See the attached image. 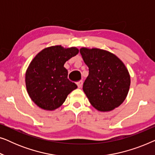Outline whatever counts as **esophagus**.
<instances>
[{
	"instance_id": "34e87169",
	"label": "esophagus",
	"mask_w": 155,
	"mask_h": 155,
	"mask_svg": "<svg viewBox=\"0 0 155 155\" xmlns=\"http://www.w3.org/2000/svg\"><path fill=\"white\" fill-rule=\"evenodd\" d=\"M82 83H83V82H82V80H80V81L78 82H77V85H78V87H79V88L81 87L82 85Z\"/></svg>"
}]
</instances>
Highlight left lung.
Returning <instances> with one entry per match:
<instances>
[{"label":"left lung","mask_w":155,"mask_h":155,"mask_svg":"<svg viewBox=\"0 0 155 155\" xmlns=\"http://www.w3.org/2000/svg\"><path fill=\"white\" fill-rule=\"evenodd\" d=\"M80 52L89 68L82 89L91 104L100 111L119 107L126 99L130 84L124 63L114 54L99 48H82Z\"/></svg>","instance_id":"1"}]
</instances>
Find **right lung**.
I'll return each instance as SVG.
<instances>
[{"label":"right lung","instance_id":"obj_1","mask_svg":"<svg viewBox=\"0 0 155 155\" xmlns=\"http://www.w3.org/2000/svg\"><path fill=\"white\" fill-rule=\"evenodd\" d=\"M78 52L75 47L53 46L44 48L31 61L25 74V83L29 96L38 107L55 110L78 87L68 79L64 64Z\"/></svg>","mask_w":155,"mask_h":155}]
</instances>
